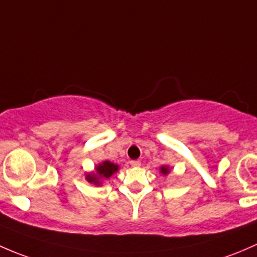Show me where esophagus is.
Listing matches in <instances>:
<instances>
[{"label": "esophagus", "instance_id": "1", "mask_svg": "<svg viewBox=\"0 0 257 257\" xmlns=\"http://www.w3.org/2000/svg\"><path fill=\"white\" fill-rule=\"evenodd\" d=\"M130 165H131L132 167H140V166H141V162H140V161H131Z\"/></svg>", "mask_w": 257, "mask_h": 257}]
</instances>
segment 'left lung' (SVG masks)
<instances>
[{"instance_id":"obj_1","label":"left lung","mask_w":257,"mask_h":257,"mask_svg":"<svg viewBox=\"0 0 257 257\" xmlns=\"http://www.w3.org/2000/svg\"><path fill=\"white\" fill-rule=\"evenodd\" d=\"M161 173H162V174H168L169 173V168L167 167V166H162V167H161Z\"/></svg>"}]
</instances>
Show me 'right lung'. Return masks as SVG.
<instances>
[{
	"mask_svg": "<svg viewBox=\"0 0 257 257\" xmlns=\"http://www.w3.org/2000/svg\"><path fill=\"white\" fill-rule=\"evenodd\" d=\"M118 166L115 163H111L110 161H104L102 163L97 165L95 167V173L86 174V181L89 183L95 184V186H100L102 179H109L115 172H117Z\"/></svg>",
	"mask_w": 257,
	"mask_h": 257,
	"instance_id": "1",
	"label": "right lung"
}]
</instances>
